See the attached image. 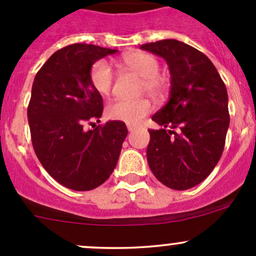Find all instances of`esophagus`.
Returning <instances> with one entry per match:
<instances>
[{
  "label": "esophagus",
  "instance_id": "1",
  "mask_svg": "<svg viewBox=\"0 0 256 256\" xmlns=\"http://www.w3.org/2000/svg\"><path fill=\"white\" fill-rule=\"evenodd\" d=\"M128 130L130 131V132H132V131L136 130V128H135V126H132V125H128Z\"/></svg>",
  "mask_w": 256,
  "mask_h": 256
}]
</instances>
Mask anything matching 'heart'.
I'll return each mask as SVG.
<instances>
[{
    "label": "heart",
    "instance_id": "obj_1",
    "mask_svg": "<svg viewBox=\"0 0 256 256\" xmlns=\"http://www.w3.org/2000/svg\"><path fill=\"white\" fill-rule=\"evenodd\" d=\"M121 64L128 70L142 76L141 88L154 96L162 95L166 85L164 76L158 73L160 62L154 54L147 52H130L121 58ZM92 88L102 96L110 95L112 90L114 76L112 68L105 60H98L92 64L89 73ZM152 110L151 102L147 99H118L108 106V116L112 120L122 121L128 125H138Z\"/></svg>",
    "mask_w": 256,
    "mask_h": 256
}]
</instances>
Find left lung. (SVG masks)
I'll return each mask as SVG.
<instances>
[{
	"mask_svg": "<svg viewBox=\"0 0 256 256\" xmlns=\"http://www.w3.org/2000/svg\"><path fill=\"white\" fill-rule=\"evenodd\" d=\"M141 49L162 56L171 73L170 100L152 120L147 162L154 177L177 190L204 180L220 160L229 128L228 94L207 56L176 40Z\"/></svg>",
	"mask_w": 256,
	"mask_h": 256,
	"instance_id": "left-lung-1",
	"label": "left lung"
}]
</instances>
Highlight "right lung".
I'll list each match as a JSON object with an SVG mask.
<instances>
[{"label": "right lung", "mask_w": 256, "mask_h": 256, "mask_svg": "<svg viewBox=\"0 0 256 256\" xmlns=\"http://www.w3.org/2000/svg\"><path fill=\"white\" fill-rule=\"evenodd\" d=\"M116 49L76 43L56 50L36 74L28 104L30 138L38 160L62 186L90 190L105 182L118 164L128 128L108 121L85 130L102 118V98L89 73L99 59Z\"/></svg>", "instance_id": "1"}]
</instances>
